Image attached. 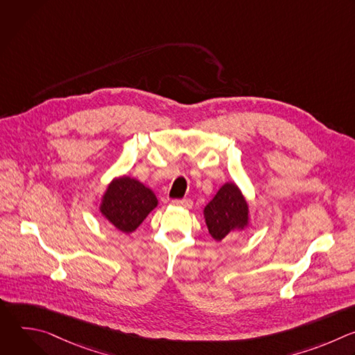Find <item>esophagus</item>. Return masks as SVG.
I'll return each instance as SVG.
<instances>
[{
  "label": "esophagus",
  "mask_w": 355,
  "mask_h": 355,
  "mask_svg": "<svg viewBox=\"0 0 355 355\" xmlns=\"http://www.w3.org/2000/svg\"><path fill=\"white\" fill-rule=\"evenodd\" d=\"M171 204L175 205V207H181V208H185V209H189L192 207V200L191 199H173Z\"/></svg>",
  "instance_id": "34e87169"
}]
</instances>
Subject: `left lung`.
Masks as SVG:
<instances>
[{
    "label": "left lung",
    "instance_id": "left-lung-1",
    "mask_svg": "<svg viewBox=\"0 0 355 355\" xmlns=\"http://www.w3.org/2000/svg\"><path fill=\"white\" fill-rule=\"evenodd\" d=\"M211 236L220 241L248 226V204L234 182H226L204 209Z\"/></svg>",
    "mask_w": 355,
    "mask_h": 355
}]
</instances>
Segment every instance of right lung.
I'll return each instance as SVG.
<instances>
[{
    "mask_svg": "<svg viewBox=\"0 0 355 355\" xmlns=\"http://www.w3.org/2000/svg\"><path fill=\"white\" fill-rule=\"evenodd\" d=\"M157 204L153 191L136 178L123 175L112 180L108 185L99 212L118 230L129 234L141 225Z\"/></svg>",
    "mask_w": 355,
    "mask_h": 355,
    "instance_id": "right-lung-1",
    "label": "right lung"
}]
</instances>
